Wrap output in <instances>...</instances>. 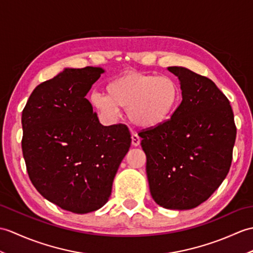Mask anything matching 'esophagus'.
<instances>
[{"instance_id":"obj_1","label":"esophagus","mask_w":253,"mask_h":253,"mask_svg":"<svg viewBox=\"0 0 253 253\" xmlns=\"http://www.w3.org/2000/svg\"><path fill=\"white\" fill-rule=\"evenodd\" d=\"M131 144L133 146H138L140 144V137L137 133H132L131 136Z\"/></svg>"}]
</instances>
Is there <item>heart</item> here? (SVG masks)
I'll list each match as a JSON object with an SVG mask.
<instances>
[{
    "instance_id": "1",
    "label": "heart",
    "mask_w": 253,
    "mask_h": 253,
    "mask_svg": "<svg viewBox=\"0 0 253 253\" xmlns=\"http://www.w3.org/2000/svg\"><path fill=\"white\" fill-rule=\"evenodd\" d=\"M107 93L93 92L90 102L108 119H116L120 108L127 110L132 124L152 128L165 123L178 108L181 90L171 76L126 72L107 85Z\"/></svg>"
}]
</instances>
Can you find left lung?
<instances>
[{
  "label": "left lung",
  "mask_w": 253,
  "mask_h": 253,
  "mask_svg": "<svg viewBox=\"0 0 253 253\" xmlns=\"http://www.w3.org/2000/svg\"><path fill=\"white\" fill-rule=\"evenodd\" d=\"M182 101L165 123L141 131L151 195L166 209L199 206L230 170L236 126L228 99L212 81L183 67Z\"/></svg>",
  "instance_id": "obj_1"
}]
</instances>
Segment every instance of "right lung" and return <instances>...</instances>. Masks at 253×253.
Instances as JSON below:
<instances>
[{
    "instance_id": "right-lung-1",
    "label": "right lung",
    "mask_w": 253,
    "mask_h": 253,
    "mask_svg": "<svg viewBox=\"0 0 253 253\" xmlns=\"http://www.w3.org/2000/svg\"><path fill=\"white\" fill-rule=\"evenodd\" d=\"M102 68H66L38 85L22 111V154L35 189L74 213L109 201L123 158L130 148L124 124L103 126L85 98Z\"/></svg>"
}]
</instances>
